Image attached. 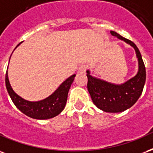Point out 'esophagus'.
I'll list each match as a JSON object with an SVG mask.
<instances>
[{"label": "esophagus", "instance_id": "esophagus-1", "mask_svg": "<svg viewBox=\"0 0 153 153\" xmlns=\"http://www.w3.org/2000/svg\"><path fill=\"white\" fill-rule=\"evenodd\" d=\"M86 70H87V67L85 65H81L79 69H78V72H80V73H85V72H86Z\"/></svg>", "mask_w": 153, "mask_h": 153}]
</instances>
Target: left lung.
I'll return each mask as SVG.
<instances>
[{
  "mask_svg": "<svg viewBox=\"0 0 153 153\" xmlns=\"http://www.w3.org/2000/svg\"><path fill=\"white\" fill-rule=\"evenodd\" d=\"M111 34L126 42L134 49L139 62V70L134 77L121 85H116L90 75L87 70L88 91L94 104L106 112H121L130 108L137 102L143 90L146 81V69L141 53L136 45L116 32Z\"/></svg>",
  "mask_w": 153,
  "mask_h": 153,
  "instance_id": "8db88e82",
  "label": "left lung"
}]
</instances>
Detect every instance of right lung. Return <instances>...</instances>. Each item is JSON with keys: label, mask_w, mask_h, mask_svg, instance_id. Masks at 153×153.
<instances>
[{"label": "right lung", "mask_w": 153, "mask_h": 153, "mask_svg": "<svg viewBox=\"0 0 153 153\" xmlns=\"http://www.w3.org/2000/svg\"><path fill=\"white\" fill-rule=\"evenodd\" d=\"M19 45V44L17 46ZM75 76L76 74L69 76L60 85L52 94L45 98V100L36 101V102H31L24 100L14 92L9 81L8 71H6V74H5V85L8 93L10 94V97L14 103V105L23 114L33 119L46 120L56 117L64 109L68 100V90L74 81Z\"/></svg>", "instance_id": "obj_1"}]
</instances>
